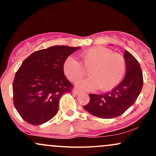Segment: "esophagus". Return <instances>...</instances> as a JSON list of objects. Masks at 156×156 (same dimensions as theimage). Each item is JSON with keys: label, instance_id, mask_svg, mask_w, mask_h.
I'll return each instance as SVG.
<instances>
[{"label": "esophagus", "instance_id": "1", "mask_svg": "<svg viewBox=\"0 0 156 156\" xmlns=\"http://www.w3.org/2000/svg\"><path fill=\"white\" fill-rule=\"evenodd\" d=\"M73 94H76V95H78V94H79L80 93V91L78 90V89H75L73 90Z\"/></svg>", "mask_w": 156, "mask_h": 156}]
</instances>
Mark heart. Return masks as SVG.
I'll return each instance as SVG.
<instances>
[{
    "instance_id": "obj_1",
    "label": "heart",
    "mask_w": 156,
    "mask_h": 156,
    "mask_svg": "<svg viewBox=\"0 0 156 156\" xmlns=\"http://www.w3.org/2000/svg\"><path fill=\"white\" fill-rule=\"evenodd\" d=\"M80 56L82 64L70 55L63 64L64 75L74 83L85 76L88 70L90 77L78 83L80 89L92 91L101 88L107 91L120 83L125 72V60L122 55L98 46L83 51Z\"/></svg>"
}]
</instances>
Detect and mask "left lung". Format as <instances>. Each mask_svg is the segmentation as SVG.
Masks as SVG:
<instances>
[{
	"mask_svg": "<svg viewBox=\"0 0 156 156\" xmlns=\"http://www.w3.org/2000/svg\"><path fill=\"white\" fill-rule=\"evenodd\" d=\"M125 77L116 88L105 94H90V101L83 108L93 116L112 119L122 115L133 105L143 86L140 64L130 52L125 51Z\"/></svg>",
	"mask_w": 156,
	"mask_h": 156,
	"instance_id": "8db88e82",
	"label": "left lung"
}]
</instances>
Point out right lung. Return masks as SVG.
<instances>
[{"mask_svg":"<svg viewBox=\"0 0 156 156\" xmlns=\"http://www.w3.org/2000/svg\"><path fill=\"white\" fill-rule=\"evenodd\" d=\"M80 48L52 46L24 60L16 73L12 89L14 105L25 121L39 125L57 114L61 97L70 92L73 87L64 76V62Z\"/></svg>","mask_w":156,"mask_h":156,"instance_id":"add662e5","label":"right lung"}]
</instances>
